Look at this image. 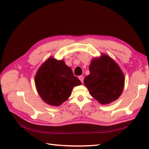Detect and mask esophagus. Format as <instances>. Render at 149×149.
Masks as SVG:
<instances>
[{"label": "esophagus", "mask_w": 149, "mask_h": 149, "mask_svg": "<svg viewBox=\"0 0 149 149\" xmlns=\"http://www.w3.org/2000/svg\"><path fill=\"white\" fill-rule=\"evenodd\" d=\"M79 80L81 81V83H83V79H84L83 76H79Z\"/></svg>", "instance_id": "1"}]
</instances>
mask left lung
<instances>
[{"label": "left lung", "mask_w": 149, "mask_h": 149, "mask_svg": "<svg viewBox=\"0 0 149 149\" xmlns=\"http://www.w3.org/2000/svg\"><path fill=\"white\" fill-rule=\"evenodd\" d=\"M89 71L84 84L95 100L102 104H106L120 96L124 86V76L119 66L110 57L102 55L100 58L94 59Z\"/></svg>", "instance_id": "obj_1"}]
</instances>
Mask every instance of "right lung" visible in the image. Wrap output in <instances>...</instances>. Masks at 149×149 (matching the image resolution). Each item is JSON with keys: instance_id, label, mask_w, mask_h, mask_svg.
Returning a JSON list of instances; mask_svg holds the SVG:
<instances>
[{"instance_id": "add662e5", "label": "right lung", "mask_w": 149, "mask_h": 149, "mask_svg": "<svg viewBox=\"0 0 149 149\" xmlns=\"http://www.w3.org/2000/svg\"><path fill=\"white\" fill-rule=\"evenodd\" d=\"M36 88L42 100L58 106L66 101L75 86L81 84L63 60L50 58L40 68L35 78Z\"/></svg>"}]
</instances>
